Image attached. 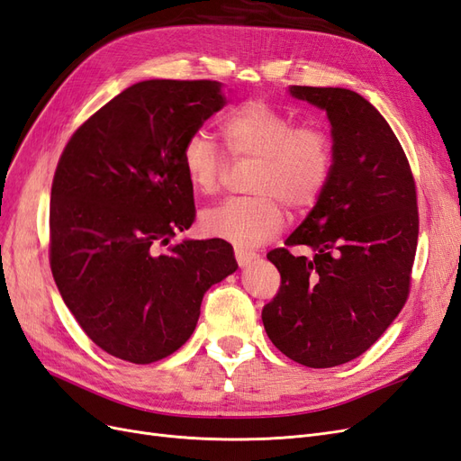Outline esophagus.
Listing matches in <instances>:
<instances>
[{"instance_id": "34e87169", "label": "esophagus", "mask_w": 461, "mask_h": 461, "mask_svg": "<svg viewBox=\"0 0 461 461\" xmlns=\"http://www.w3.org/2000/svg\"><path fill=\"white\" fill-rule=\"evenodd\" d=\"M234 258H236V261H239L240 267H246L248 263H252V261L258 258V254H256V252H252V249L234 248Z\"/></svg>"}]
</instances>
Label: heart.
I'll return each instance as SVG.
<instances>
[{
	"mask_svg": "<svg viewBox=\"0 0 461 461\" xmlns=\"http://www.w3.org/2000/svg\"><path fill=\"white\" fill-rule=\"evenodd\" d=\"M221 131L236 158L258 159L249 183L254 196L203 209L200 225L207 234L258 246L285 227V204L303 213L319 202L332 173V142L323 129L296 127L292 117L267 102L248 100L229 111ZM180 158L194 190L212 196L221 188L227 159L212 136L202 131L190 134Z\"/></svg>",
	"mask_w": 461,
	"mask_h": 461,
	"instance_id": "obj_1",
	"label": "heart"
}]
</instances>
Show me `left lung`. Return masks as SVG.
I'll return each instance as SVG.
<instances>
[{
  "label": "left lung",
  "instance_id": "left-lung-1",
  "mask_svg": "<svg viewBox=\"0 0 461 461\" xmlns=\"http://www.w3.org/2000/svg\"><path fill=\"white\" fill-rule=\"evenodd\" d=\"M327 111L332 173L310 215L267 259L281 288L263 327L286 357L313 369L342 366L379 340L410 296L420 234L415 180L384 117L346 88L292 86ZM308 245L312 257L289 248Z\"/></svg>",
  "mask_w": 461,
  "mask_h": 461
}]
</instances>
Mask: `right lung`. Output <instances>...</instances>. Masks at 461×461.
<instances>
[{
	"label": "right lung",
	"instance_id": "1",
	"mask_svg": "<svg viewBox=\"0 0 461 461\" xmlns=\"http://www.w3.org/2000/svg\"><path fill=\"white\" fill-rule=\"evenodd\" d=\"M225 104L217 80L138 82L82 122L61 153L51 273L86 337L119 359L144 366L176 352L207 288L239 267L221 239L169 246L196 219L183 146Z\"/></svg>",
	"mask_w": 461,
	"mask_h": 461
}]
</instances>
